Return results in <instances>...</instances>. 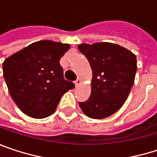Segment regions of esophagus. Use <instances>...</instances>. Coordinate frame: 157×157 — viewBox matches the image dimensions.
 I'll return each instance as SVG.
<instances>
[{"label":"esophagus","mask_w":157,"mask_h":157,"mask_svg":"<svg viewBox=\"0 0 157 157\" xmlns=\"http://www.w3.org/2000/svg\"><path fill=\"white\" fill-rule=\"evenodd\" d=\"M81 83V80L80 79H76L75 81V86H78L79 84Z\"/></svg>","instance_id":"obj_1"}]
</instances>
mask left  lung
Instances as JSON below:
<instances>
[{
  "instance_id": "obj_1",
  "label": "left lung",
  "mask_w": 157,
  "mask_h": 157,
  "mask_svg": "<svg viewBox=\"0 0 157 157\" xmlns=\"http://www.w3.org/2000/svg\"><path fill=\"white\" fill-rule=\"evenodd\" d=\"M78 49L93 71L90 97L79 105L90 118H106L120 109L129 95L137 70L136 56L111 43L82 44Z\"/></svg>"
}]
</instances>
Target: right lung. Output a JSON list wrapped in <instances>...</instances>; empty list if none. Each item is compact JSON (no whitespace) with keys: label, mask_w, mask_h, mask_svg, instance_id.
Instances as JSON below:
<instances>
[{"label":"right lung","mask_w":157,"mask_h":157,"mask_svg":"<svg viewBox=\"0 0 157 157\" xmlns=\"http://www.w3.org/2000/svg\"><path fill=\"white\" fill-rule=\"evenodd\" d=\"M70 44L39 41L15 52L2 63L3 77L17 106L33 118H45L62 96L75 88L63 78L60 59Z\"/></svg>","instance_id":"right-lung-1"}]
</instances>
